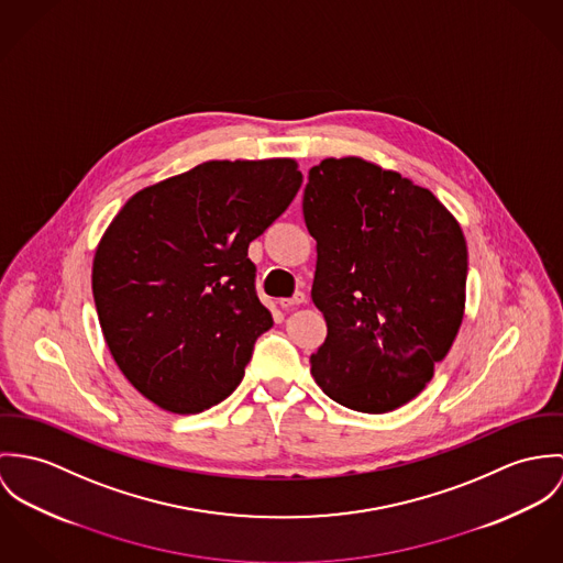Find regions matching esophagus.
Returning a JSON list of instances; mask_svg holds the SVG:
<instances>
[{"instance_id":"1","label":"esophagus","mask_w":563,"mask_h":563,"mask_svg":"<svg viewBox=\"0 0 563 563\" xmlns=\"http://www.w3.org/2000/svg\"><path fill=\"white\" fill-rule=\"evenodd\" d=\"M307 302V296L302 294V291H296L291 298H283L278 305L283 307V309H294V307H300V305H305Z\"/></svg>"}]
</instances>
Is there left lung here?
<instances>
[{
    "label": "left lung",
    "mask_w": 563,
    "mask_h": 563,
    "mask_svg": "<svg viewBox=\"0 0 563 563\" xmlns=\"http://www.w3.org/2000/svg\"><path fill=\"white\" fill-rule=\"evenodd\" d=\"M311 298L328 334L311 374L336 404L382 415L415 399L464 317L468 251L430 189L361 157L309 170Z\"/></svg>",
    "instance_id": "1"
}]
</instances>
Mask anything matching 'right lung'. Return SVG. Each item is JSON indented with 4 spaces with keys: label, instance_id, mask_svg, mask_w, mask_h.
I'll return each instance as SVG.
<instances>
[{
    "label": "right lung",
    "instance_id": "add662e5",
    "mask_svg": "<svg viewBox=\"0 0 563 563\" xmlns=\"http://www.w3.org/2000/svg\"><path fill=\"white\" fill-rule=\"evenodd\" d=\"M300 186L294 159L205 162L133 194L112 220L92 296L119 369L148 401L194 415L240 386L274 323L249 246Z\"/></svg>",
    "mask_w": 563,
    "mask_h": 563
}]
</instances>
